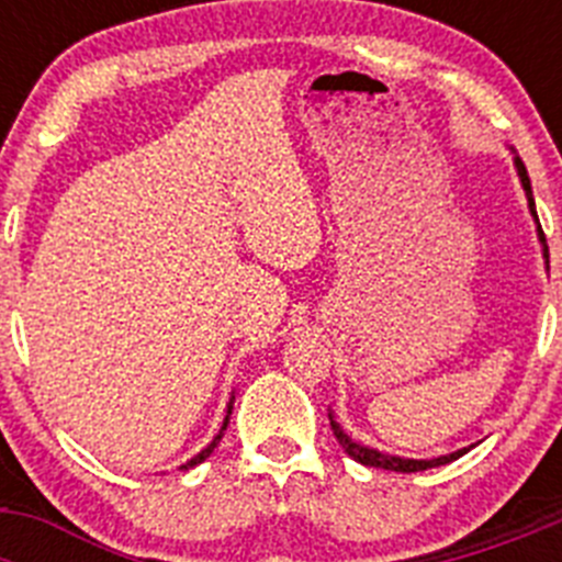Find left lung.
<instances>
[{"label": "left lung", "mask_w": 562, "mask_h": 562, "mask_svg": "<svg viewBox=\"0 0 562 562\" xmlns=\"http://www.w3.org/2000/svg\"><path fill=\"white\" fill-rule=\"evenodd\" d=\"M515 157V171H518V180L520 186H524V193H526V202H529V213H532L535 225H538V241L540 247H543V258H546V270H549V247H546V236L543 231H540V222H538V211H535V196H532V182H529V173H526V166L524 160L518 157V151L515 148H509ZM329 422H331V430H335L337 441H340V448L346 450V453L351 456L355 461H360V464L366 467H380V470H394V473H422V470H430V467H441V464H450V461L461 459V456L467 453V450L473 448H461L456 450V453H448V456H436V459H405V456H391V453H382V450L376 448H369V445H360L357 439H351L346 430L340 428V422L335 419V414L329 411Z\"/></svg>", "instance_id": "obj_1"}]
</instances>
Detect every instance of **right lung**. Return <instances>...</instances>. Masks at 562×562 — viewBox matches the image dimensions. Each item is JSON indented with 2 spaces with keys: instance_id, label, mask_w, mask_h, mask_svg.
<instances>
[{
  "instance_id": "obj_1",
  "label": "right lung",
  "mask_w": 562,
  "mask_h": 562,
  "mask_svg": "<svg viewBox=\"0 0 562 562\" xmlns=\"http://www.w3.org/2000/svg\"><path fill=\"white\" fill-rule=\"evenodd\" d=\"M233 400H236V396H231V402H227V414H225V422H222V428H220V434L213 436V441H211V445H207V448H205V450H200V453L193 456V459H191V461H186V464H182V467H180V470H188V467H196V464H202V461H205V459H207V456H211V453H213V448H216V445H220V439H222V436H225V430H227V422H231V414H233Z\"/></svg>"
}]
</instances>
